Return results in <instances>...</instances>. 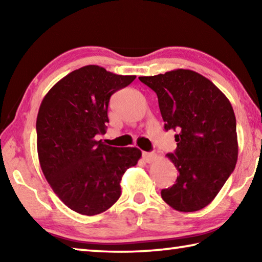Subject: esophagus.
Segmentation results:
<instances>
[{"mask_svg": "<svg viewBox=\"0 0 262 262\" xmlns=\"http://www.w3.org/2000/svg\"><path fill=\"white\" fill-rule=\"evenodd\" d=\"M143 159L147 163H151L156 159V154L154 152H143Z\"/></svg>", "mask_w": 262, "mask_h": 262, "instance_id": "1", "label": "esophagus"}]
</instances>
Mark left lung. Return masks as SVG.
<instances>
[{
  "instance_id": "1",
  "label": "left lung",
  "mask_w": 262,
  "mask_h": 262,
  "mask_svg": "<svg viewBox=\"0 0 262 262\" xmlns=\"http://www.w3.org/2000/svg\"><path fill=\"white\" fill-rule=\"evenodd\" d=\"M156 92L165 130L177 132V149L166 156L178 170L176 184L162 189L173 209L198 211L214 200L238 158L236 117L225 95L196 72L174 69L139 77Z\"/></svg>"
}]
</instances>
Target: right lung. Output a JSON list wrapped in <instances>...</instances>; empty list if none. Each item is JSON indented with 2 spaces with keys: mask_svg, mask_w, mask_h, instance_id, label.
Instances as JSON below:
<instances>
[{
  "mask_svg": "<svg viewBox=\"0 0 262 262\" xmlns=\"http://www.w3.org/2000/svg\"><path fill=\"white\" fill-rule=\"evenodd\" d=\"M135 78L85 66L60 79L41 101L39 163L54 193L78 214L94 216L112 207L121 195L123 173L141 158L140 149L96 140L106 133L111 96Z\"/></svg>",
  "mask_w": 262,
  "mask_h": 262,
  "instance_id": "1",
  "label": "right lung"
}]
</instances>
